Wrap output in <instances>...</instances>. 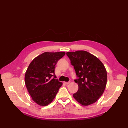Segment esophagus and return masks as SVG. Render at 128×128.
<instances>
[{
	"label": "esophagus",
	"mask_w": 128,
	"mask_h": 128,
	"mask_svg": "<svg viewBox=\"0 0 128 128\" xmlns=\"http://www.w3.org/2000/svg\"><path fill=\"white\" fill-rule=\"evenodd\" d=\"M65 84H66V85H69V84L70 83V82H65Z\"/></svg>",
	"instance_id": "34e87169"
}]
</instances>
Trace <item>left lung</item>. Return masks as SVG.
<instances>
[{
  "label": "left lung",
  "mask_w": 128,
  "mask_h": 128,
  "mask_svg": "<svg viewBox=\"0 0 128 128\" xmlns=\"http://www.w3.org/2000/svg\"><path fill=\"white\" fill-rule=\"evenodd\" d=\"M78 78L75 82L78 90L73 97L82 106L96 102L104 92L107 82V72L104 65L96 56L88 52H67Z\"/></svg>",
  "instance_id": "obj_1"
}]
</instances>
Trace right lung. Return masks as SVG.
I'll use <instances>...</instances> for the list:
<instances>
[{
	"instance_id": "add662e5",
	"label": "right lung",
	"mask_w": 128,
	"mask_h": 128,
	"mask_svg": "<svg viewBox=\"0 0 128 128\" xmlns=\"http://www.w3.org/2000/svg\"><path fill=\"white\" fill-rule=\"evenodd\" d=\"M65 55L64 52H45L29 65L25 74V85L32 99L38 105L50 104L62 86V83L56 79L55 66Z\"/></svg>"
}]
</instances>
